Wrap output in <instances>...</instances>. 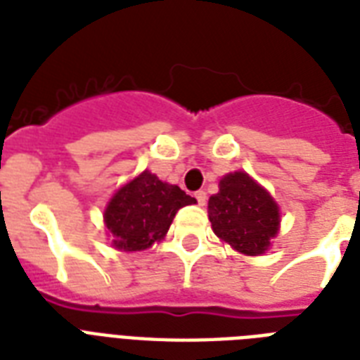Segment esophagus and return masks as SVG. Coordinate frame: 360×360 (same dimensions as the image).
Listing matches in <instances>:
<instances>
[{"mask_svg":"<svg viewBox=\"0 0 360 360\" xmlns=\"http://www.w3.org/2000/svg\"><path fill=\"white\" fill-rule=\"evenodd\" d=\"M194 198L198 200V205H205V202H207V192L205 191H198L196 194H194Z\"/></svg>","mask_w":360,"mask_h":360,"instance_id":"1","label":"esophagus"}]
</instances>
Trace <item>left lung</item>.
Returning <instances> with one entry per match:
<instances>
[{
  "label": "left lung",
  "mask_w": 360,
  "mask_h": 360,
  "mask_svg": "<svg viewBox=\"0 0 360 360\" xmlns=\"http://www.w3.org/2000/svg\"><path fill=\"white\" fill-rule=\"evenodd\" d=\"M207 209L214 233L248 256L263 254L278 231V205L245 172L226 175Z\"/></svg>",
  "instance_id": "left-lung-1"
}]
</instances>
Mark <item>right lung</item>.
Segmentation results:
<instances>
[{"label": "right lung", "mask_w": 360, "mask_h": 360, "mask_svg": "<svg viewBox=\"0 0 360 360\" xmlns=\"http://www.w3.org/2000/svg\"><path fill=\"white\" fill-rule=\"evenodd\" d=\"M192 203L196 200L179 186L162 183L146 169L115 192L104 213V222L114 236L115 248L146 250L166 236L175 213Z\"/></svg>", "instance_id": "add662e5"}]
</instances>
